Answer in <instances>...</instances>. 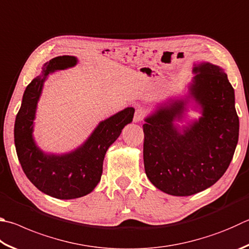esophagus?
<instances>
[{
  "instance_id": "esophagus-1",
  "label": "esophagus",
  "mask_w": 249,
  "mask_h": 249,
  "mask_svg": "<svg viewBox=\"0 0 249 249\" xmlns=\"http://www.w3.org/2000/svg\"><path fill=\"white\" fill-rule=\"evenodd\" d=\"M143 115H144V112L142 109H137L136 112H135V115H134V122L135 123H139V122H142L143 119Z\"/></svg>"
}]
</instances>
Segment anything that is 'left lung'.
Instances as JSON below:
<instances>
[{
	"label": "left lung",
	"mask_w": 249,
	"mask_h": 249,
	"mask_svg": "<svg viewBox=\"0 0 249 249\" xmlns=\"http://www.w3.org/2000/svg\"><path fill=\"white\" fill-rule=\"evenodd\" d=\"M193 74L187 93L158 103L142 125L147 178L172 196H191L218 182L238 142L239 120L227 73L199 62ZM189 108L201 116L189 120Z\"/></svg>",
	"instance_id": "left-lung-1"
}]
</instances>
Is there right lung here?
<instances>
[{
  "label": "right lung",
  "mask_w": 249,
  "mask_h": 249,
  "mask_svg": "<svg viewBox=\"0 0 249 249\" xmlns=\"http://www.w3.org/2000/svg\"><path fill=\"white\" fill-rule=\"evenodd\" d=\"M77 63V57L71 55L56 56L44 63L41 73L27 86L14 126L17 157L26 176L39 191L57 199H75L93 191L101 179L107 149L122 129L132 123L135 112L128 107L101 121L90 136L70 152L43 151L36 143L34 126L44 81L50 74L71 69Z\"/></svg>",
  "instance_id": "add662e5"
}]
</instances>
